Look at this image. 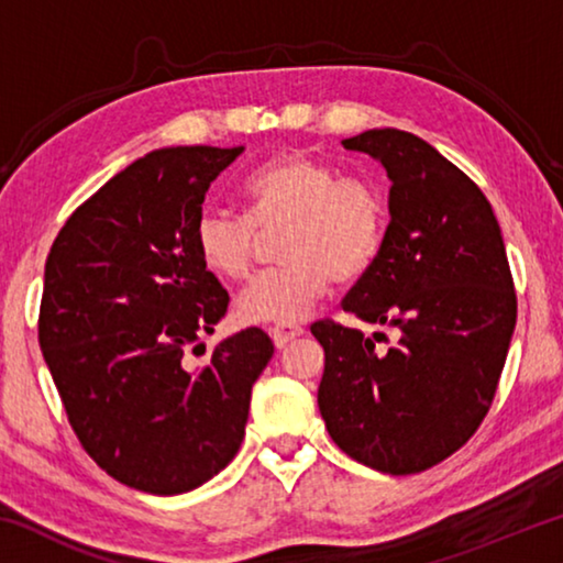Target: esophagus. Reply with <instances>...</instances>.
<instances>
[{
  "instance_id": "obj_1",
  "label": "esophagus",
  "mask_w": 563,
  "mask_h": 563,
  "mask_svg": "<svg viewBox=\"0 0 563 563\" xmlns=\"http://www.w3.org/2000/svg\"><path fill=\"white\" fill-rule=\"evenodd\" d=\"M302 332L305 330L300 325H275V328H271V338L275 342V347H285V345H290L292 340H298Z\"/></svg>"
}]
</instances>
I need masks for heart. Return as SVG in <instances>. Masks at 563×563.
Here are the masks:
<instances>
[{
    "mask_svg": "<svg viewBox=\"0 0 563 563\" xmlns=\"http://www.w3.org/2000/svg\"><path fill=\"white\" fill-rule=\"evenodd\" d=\"M241 194L247 216L206 208L196 218L194 245L213 275L243 280L258 233L283 228L280 268L258 275L235 298V318L245 325H295L332 280L362 278L383 251L387 211L377 186L340 176L328 161L280 154L251 170Z\"/></svg>",
    "mask_w": 563,
    "mask_h": 563,
    "instance_id": "heart-1",
    "label": "heart"
}]
</instances>
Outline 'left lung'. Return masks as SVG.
Returning <instances> with one entry per match:
<instances>
[{
  "label": "left lung",
  "instance_id": "left-lung-1",
  "mask_svg": "<svg viewBox=\"0 0 563 563\" xmlns=\"http://www.w3.org/2000/svg\"><path fill=\"white\" fill-rule=\"evenodd\" d=\"M342 146L393 180L383 251L342 310L393 328L397 342L377 350L383 332L316 322L325 350L318 407L352 460L424 472L470 440L497 393L517 325L507 251L479 186L415 133L369 129Z\"/></svg>",
  "mask_w": 563,
  "mask_h": 563
}]
</instances>
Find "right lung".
Returning a JSON list of instances; mask_svg holds the SVG:
<instances>
[{
    "label": "right lung",
    "instance_id": "1",
    "mask_svg": "<svg viewBox=\"0 0 563 563\" xmlns=\"http://www.w3.org/2000/svg\"><path fill=\"white\" fill-rule=\"evenodd\" d=\"M241 154L151 151L76 208L46 258L40 345L66 417L101 470L158 497L201 487L233 460L275 350L247 328L218 342L203 367L188 362L228 310L194 225L206 190Z\"/></svg>",
    "mask_w": 563,
    "mask_h": 563
}]
</instances>
